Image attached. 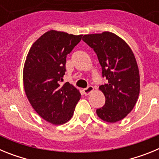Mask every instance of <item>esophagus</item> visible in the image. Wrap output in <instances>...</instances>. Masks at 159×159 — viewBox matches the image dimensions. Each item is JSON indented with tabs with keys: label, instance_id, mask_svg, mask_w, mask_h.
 <instances>
[{
	"label": "esophagus",
	"instance_id": "obj_1",
	"mask_svg": "<svg viewBox=\"0 0 159 159\" xmlns=\"http://www.w3.org/2000/svg\"><path fill=\"white\" fill-rule=\"evenodd\" d=\"M93 91H94V88L92 86H88V88L83 90V92H84V94L85 95H89V94L92 93V92H93Z\"/></svg>",
	"mask_w": 159,
	"mask_h": 159
}]
</instances>
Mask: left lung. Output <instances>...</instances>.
Segmentation results:
<instances>
[{"label": "left lung", "instance_id": "left-lung-1", "mask_svg": "<svg viewBox=\"0 0 159 159\" xmlns=\"http://www.w3.org/2000/svg\"><path fill=\"white\" fill-rule=\"evenodd\" d=\"M83 40L96 53L102 76L107 80L99 88L106 101L96 110L97 116L107 123L120 121L131 111L139 95V71L134 53L113 32L84 35Z\"/></svg>", "mask_w": 159, "mask_h": 159}]
</instances>
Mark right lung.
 Wrapping results in <instances>:
<instances>
[{
	"instance_id": "obj_1",
	"label": "right lung",
	"mask_w": 159,
	"mask_h": 159,
	"mask_svg": "<svg viewBox=\"0 0 159 159\" xmlns=\"http://www.w3.org/2000/svg\"><path fill=\"white\" fill-rule=\"evenodd\" d=\"M83 35L50 30L33 43L23 70L25 92L36 113L54 125L72 117L80 99V91L68 82L63 85L66 57L81 40Z\"/></svg>"
}]
</instances>
